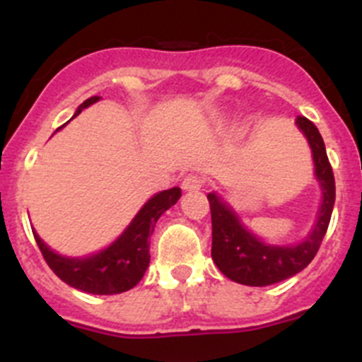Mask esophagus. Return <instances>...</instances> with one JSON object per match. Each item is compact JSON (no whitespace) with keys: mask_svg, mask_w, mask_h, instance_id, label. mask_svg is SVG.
Returning <instances> with one entry per match:
<instances>
[{"mask_svg":"<svg viewBox=\"0 0 362 362\" xmlns=\"http://www.w3.org/2000/svg\"><path fill=\"white\" fill-rule=\"evenodd\" d=\"M204 183H206V179L204 177H201V175L197 174H190L183 179V185H181V187H183V190L192 192V190H199V188H203Z\"/></svg>","mask_w":362,"mask_h":362,"instance_id":"1","label":"esophagus"}]
</instances>
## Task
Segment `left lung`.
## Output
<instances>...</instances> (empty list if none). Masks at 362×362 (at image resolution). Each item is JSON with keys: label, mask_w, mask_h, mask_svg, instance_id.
I'll return each instance as SVG.
<instances>
[{"label": "left lung", "mask_w": 362, "mask_h": 362, "mask_svg": "<svg viewBox=\"0 0 362 362\" xmlns=\"http://www.w3.org/2000/svg\"><path fill=\"white\" fill-rule=\"evenodd\" d=\"M297 127L312 148L315 177L321 183L322 203L317 221L308 238L299 245L277 246L263 243L243 226L239 216L223 203L219 196L209 194L212 214V259L228 279L246 286H268L305 270L317 254L330 225L335 203V179L326 156L325 141L317 127L306 117H297Z\"/></svg>", "instance_id": "obj_1"}]
</instances>
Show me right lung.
<instances>
[{
    "mask_svg": "<svg viewBox=\"0 0 362 362\" xmlns=\"http://www.w3.org/2000/svg\"><path fill=\"white\" fill-rule=\"evenodd\" d=\"M98 99V95L86 99L76 110L74 117L78 116L83 108L95 103ZM179 197H181V188L177 187L156 194L152 199L146 201L145 206L132 219L129 228L124 230L116 241L105 250L88 255V257L78 259L56 254L41 241L34 230L32 233L50 270L63 283L86 293L114 296V293L134 288L143 279L150 263V235L161 214L174 206Z\"/></svg>",
    "mask_w": 362,
    "mask_h": 362,
    "instance_id": "right-lung-1",
    "label": "right lung"
}]
</instances>
